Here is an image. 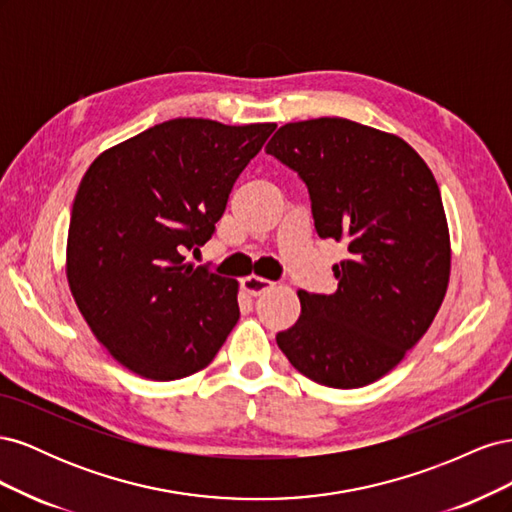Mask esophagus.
<instances>
[{
	"mask_svg": "<svg viewBox=\"0 0 512 512\" xmlns=\"http://www.w3.org/2000/svg\"><path fill=\"white\" fill-rule=\"evenodd\" d=\"M241 288L247 294H252V297H258V294L273 288V282L265 280V277H258V275H247V277H243V280H241Z\"/></svg>",
	"mask_w": 512,
	"mask_h": 512,
	"instance_id": "34e87169",
	"label": "esophagus"
}]
</instances>
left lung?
<instances>
[{
	"mask_svg": "<svg viewBox=\"0 0 512 512\" xmlns=\"http://www.w3.org/2000/svg\"><path fill=\"white\" fill-rule=\"evenodd\" d=\"M307 185L318 235L344 241L337 290H299L277 346L303 376L359 389L404 359L436 318L451 239L436 179L399 136L342 117L286 123L265 147Z\"/></svg>",
	"mask_w": 512,
	"mask_h": 512,
	"instance_id": "8db88e82",
	"label": "left lung"
}]
</instances>
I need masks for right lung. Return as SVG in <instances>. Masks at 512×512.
Returning <instances> with one entry per match:
<instances>
[{
    "instance_id": "1",
    "label": "right lung",
    "mask_w": 512,
    "mask_h": 512,
    "mask_svg": "<svg viewBox=\"0 0 512 512\" xmlns=\"http://www.w3.org/2000/svg\"><path fill=\"white\" fill-rule=\"evenodd\" d=\"M275 123H158L91 162L66 250L72 297L115 361L147 380L205 369L239 320V284L192 267Z\"/></svg>"
}]
</instances>
